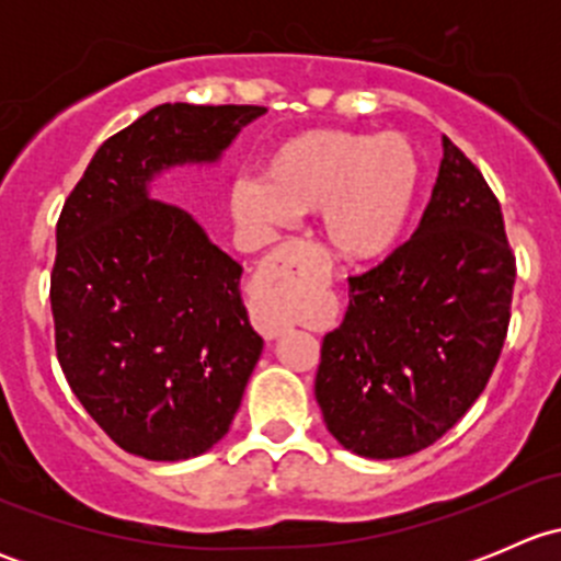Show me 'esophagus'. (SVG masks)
I'll return each mask as SVG.
<instances>
[{
    "label": "esophagus",
    "mask_w": 561,
    "mask_h": 561,
    "mask_svg": "<svg viewBox=\"0 0 561 561\" xmlns=\"http://www.w3.org/2000/svg\"><path fill=\"white\" fill-rule=\"evenodd\" d=\"M301 249H304L301 241H287V244H282L279 249H274V252L268 254V260H265V263H263V268H260V276H257L260 285H265V282H268L271 276L276 274V268H279V265L293 263V260H296L298 254H301ZM252 322H254V328H257V331L263 333L265 339H279L282 333L287 331V322L282 320V317L276 314L274 309H271L268 304L263 301V298H254V304H252Z\"/></svg>",
    "instance_id": "esophagus-1"
}]
</instances>
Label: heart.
<instances>
[{
  "label": "heart",
  "instance_id": "heart-1",
  "mask_svg": "<svg viewBox=\"0 0 561 561\" xmlns=\"http://www.w3.org/2000/svg\"><path fill=\"white\" fill-rule=\"evenodd\" d=\"M417 181V154L404 135L309 129L282 140L265 160L263 181H239L230 201L236 217L252 228L322 211L331 252L364 263L399 241Z\"/></svg>",
  "mask_w": 561,
  "mask_h": 561
}]
</instances>
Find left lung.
Here are the masks:
<instances>
[{"instance_id":"1","label":"left lung","mask_w":561,"mask_h":561,"mask_svg":"<svg viewBox=\"0 0 561 561\" xmlns=\"http://www.w3.org/2000/svg\"><path fill=\"white\" fill-rule=\"evenodd\" d=\"M516 254L483 173L443 135L421 225L350 276V307L325 333L314 396L353 454L401 458L437 443L474 404L511 322Z\"/></svg>"}]
</instances>
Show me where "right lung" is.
Listing matches in <instances>:
<instances>
[{"label":"right lung","instance_id":"right-lung-1","mask_svg":"<svg viewBox=\"0 0 561 561\" xmlns=\"http://www.w3.org/2000/svg\"><path fill=\"white\" fill-rule=\"evenodd\" d=\"M260 105L165 103L111 135L56 222V358L122 450L184 461L228 434L263 353L241 265L171 203L154 175L217 162Z\"/></svg>","mask_w":561,"mask_h":561}]
</instances>
